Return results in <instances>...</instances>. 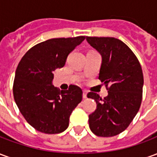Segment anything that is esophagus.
<instances>
[{"mask_svg":"<svg viewBox=\"0 0 157 157\" xmlns=\"http://www.w3.org/2000/svg\"><path fill=\"white\" fill-rule=\"evenodd\" d=\"M82 97H83V98H87V92H86V91H83V94H82Z\"/></svg>","mask_w":157,"mask_h":157,"instance_id":"esophagus-1","label":"esophagus"}]
</instances>
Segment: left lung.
Here are the masks:
<instances>
[{
	"mask_svg": "<svg viewBox=\"0 0 157 157\" xmlns=\"http://www.w3.org/2000/svg\"><path fill=\"white\" fill-rule=\"evenodd\" d=\"M86 41L102 55L98 79L109 94L102 99L95 92L97 109L89 115L93 134L112 137L128 128L137 114L142 101L144 77L138 59L124 42L110 37H86Z\"/></svg>",
	"mask_w": 157,
	"mask_h": 157,
	"instance_id": "left-lung-1",
	"label": "left lung"
}]
</instances>
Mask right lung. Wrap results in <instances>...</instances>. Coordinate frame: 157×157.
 <instances>
[{"label":"right lung","instance_id":"1","mask_svg":"<svg viewBox=\"0 0 157 157\" xmlns=\"http://www.w3.org/2000/svg\"><path fill=\"white\" fill-rule=\"evenodd\" d=\"M86 39H51L39 43L23 55L16 70L13 96L20 112L32 127L44 134H59L69 126L72 111L82 100V90L71 85L59 91L52 85L56 69Z\"/></svg>","mask_w":157,"mask_h":157}]
</instances>
